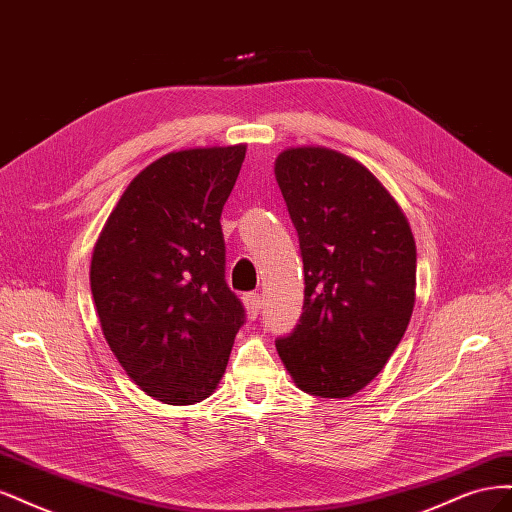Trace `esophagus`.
I'll return each instance as SVG.
<instances>
[{
	"label": "esophagus",
	"mask_w": 512,
	"mask_h": 512,
	"mask_svg": "<svg viewBox=\"0 0 512 512\" xmlns=\"http://www.w3.org/2000/svg\"><path fill=\"white\" fill-rule=\"evenodd\" d=\"M243 303H245V309H247V316H250L252 320L258 318V312L262 307V297L258 292H247L243 294Z\"/></svg>",
	"instance_id": "1"
}]
</instances>
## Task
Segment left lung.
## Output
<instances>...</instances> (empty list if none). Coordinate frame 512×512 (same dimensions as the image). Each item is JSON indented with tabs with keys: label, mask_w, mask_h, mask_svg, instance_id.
I'll list each match as a JSON object with an SVG mask.
<instances>
[{
	"label": "left lung",
	"mask_w": 512,
	"mask_h": 512,
	"mask_svg": "<svg viewBox=\"0 0 512 512\" xmlns=\"http://www.w3.org/2000/svg\"><path fill=\"white\" fill-rule=\"evenodd\" d=\"M275 177L297 228L305 280L299 324L275 348L301 391L344 399L378 376L408 329L412 230L380 181L344 153L286 149Z\"/></svg>",
	"instance_id": "obj_1"
}]
</instances>
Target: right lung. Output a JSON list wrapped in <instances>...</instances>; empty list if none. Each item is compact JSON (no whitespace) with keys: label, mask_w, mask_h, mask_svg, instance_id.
<instances>
[{"label":"right lung","mask_w":512,"mask_h":512,"mask_svg":"<svg viewBox=\"0 0 512 512\" xmlns=\"http://www.w3.org/2000/svg\"><path fill=\"white\" fill-rule=\"evenodd\" d=\"M245 145L185 149L123 192L91 258L102 333L126 374L164 404L207 399L245 307L226 284L222 209Z\"/></svg>","instance_id":"add662e5"}]
</instances>
